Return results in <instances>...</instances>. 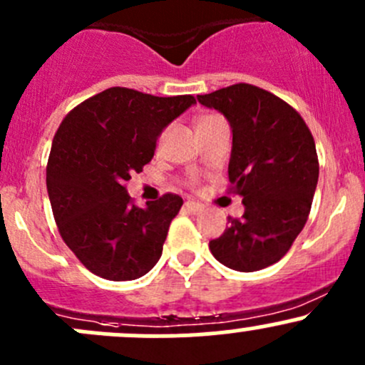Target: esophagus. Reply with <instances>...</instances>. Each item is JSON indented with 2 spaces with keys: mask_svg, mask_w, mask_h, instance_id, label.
Here are the masks:
<instances>
[{
  "mask_svg": "<svg viewBox=\"0 0 365 365\" xmlns=\"http://www.w3.org/2000/svg\"><path fill=\"white\" fill-rule=\"evenodd\" d=\"M183 206H185L187 212H190V213H200L201 210H203V205L196 203V201H187V203Z\"/></svg>",
  "mask_w": 365,
  "mask_h": 365,
  "instance_id": "1",
  "label": "esophagus"
}]
</instances>
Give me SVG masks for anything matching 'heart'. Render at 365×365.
Instances as JSON below:
<instances>
[{
	"mask_svg": "<svg viewBox=\"0 0 365 365\" xmlns=\"http://www.w3.org/2000/svg\"><path fill=\"white\" fill-rule=\"evenodd\" d=\"M215 118H219V116H215V114H206V116H201L200 120H197V125H203V123H206V121H210V120H215ZM196 125V127H197ZM194 183V182H192Z\"/></svg>",
	"mask_w": 365,
	"mask_h": 365,
	"instance_id": "obj_1",
	"label": "heart"
}]
</instances>
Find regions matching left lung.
<instances>
[{
    "instance_id": "1",
    "label": "left lung",
    "mask_w": 365,
    "mask_h": 365,
    "mask_svg": "<svg viewBox=\"0 0 365 365\" xmlns=\"http://www.w3.org/2000/svg\"><path fill=\"white\" fill-rule=\"evenodd\" d=\"M197 101L222 113L233 128L230 192L245 206L242 219H227L210 251L238 272L270 267L307 222L319 175L314 138L297 109L254 84H231Z\"/></svg>"
}]
</instances>
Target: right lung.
Segmentation results:
<instances>
[{
  "instance_id": "right-lung-1",
  "label": "right lung",
  "mask_w": 365,
  "mask_h": 365,
  "mask_svg": "<svg viewBox=\"0 0 365 365\" xmlns=\"http://www.w3.org/2000/svg\"><path fill=\"white\" fill-rule=\"evenodd\" d=\"M196 102L192 95L155 97L108 88L63 118L46 169L47 192L61 238L77 259L108 281H132L160 259L178 194L139 208L125 183L152 160L157 138Z\"/></svg>"
}]
</instances>
